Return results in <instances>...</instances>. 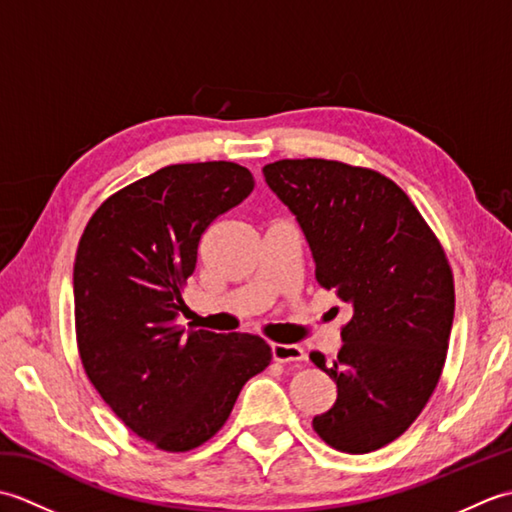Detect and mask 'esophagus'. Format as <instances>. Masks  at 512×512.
Masks as SVG:
<instances>
[{
	"mask_svg": "<svg viewBox=\"0 0 512 512\" xmlns=\"http://www.w3.org/2000/svg\"><path fill=\"white\" fill-rule=\"evenodd\" d=\"M270 350H273V358L279 363H297V361H303V358H306V352H303L299 345L273 343V345H270Z\"/></svg>",
	"mask_w": 512,
	"mask_h": 512,
	"instance_id": "1",
	"label": "esophagus"
}]
</instances>
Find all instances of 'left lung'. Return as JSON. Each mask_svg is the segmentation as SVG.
<instances>
[{
    "label": "left lung",
    "mask_w": 512,
    "mask_h": 512,
    "mask_svg": "<svg viewBox=\"0 0 512 512\" xmlns=\"http://www.w3.org/2000/svg\"><path fill=\"white\" fill-rule=\"evenodd\" d=\"M268 187L295 213L319 286L352 303L330 365L336 402L312 427L332 449L369 453L402 436L436 389L455 310L444 248L394 180L339 160H277Z\"/></svg>",
    "instance_id": "8db88e82"
}]
</instances>
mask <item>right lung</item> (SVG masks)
<instances>
[{
    "mask_svg": "<svg viewBox=\"0 0 512 512\" xmlns=\"http://www.w3.org/2000/svg\"><path fill=\"white\" fill-rule=\"evenodd\" d=\"M253 187V173L226 160L162 167L110 195L76 248L83 369L125 427L156 449L184 453L211 440L246 380L273 358L255 334L176 325L202 233Z\"/></svg>",
    "mask_w": 512,
    "mask_h": 512,
    "instance_id": "1",
    "label": "right lung"
}]
</instances>
